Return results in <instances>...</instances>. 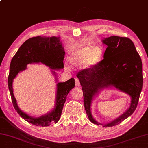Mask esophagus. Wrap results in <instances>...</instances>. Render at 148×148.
I'll return each instance as SVG.
<instances>
[{
    "label": "esophagus",
    "instance_id": "34e87169",
    "mask_svg": "<svg viewBox=\"0 0 148 148\" xmlns=\"http://www.w3.org/2000/svg\"><path fill=\"white\" fill-rule=\"evenodd\" d=\"M75 86H80V80L76 78L75 79Z\"/></svg>",
    "mask_w": 148,
    "mask_h": 148
}]
</instances>
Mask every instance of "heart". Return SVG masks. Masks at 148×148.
Instances as JSON below:
<instances>
[{"instance_id":"heart-1","label":"heart","mask_w":148,"mask_h":148,"mask_svg":"<svg viewBox=\"0 0 148 148\" xmlns=\"http://www.w3.org/2000/svg\"><path fill=\"white\" fill-rule=\"evenodd\" d=\"M104 56V50L99 46H87L74 49L69 53L68 60L72 66L82 64L84 69L94 68L101 62ZM68 69V66L66 65Z\"/></svg>"}]
</instances>
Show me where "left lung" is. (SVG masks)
Listing matches in <instances>:
<instances>
[{"label": "left lung", "mask_w": 148, "mask_h": 148, "mask_svg": "<svg viewBox=\"0 0 148 148\" xmlns=\"http://www.w3.org/2000/svg\"><path fill=\"white\" fill-rule=\"evenodd\" d=\"M102 41L107 46L104 59L94 68L79 72L77 78L82 88L84 103L89 119L93 124L107 127L120 124L136 110L143 89V64L130 38L111 36L102 38ZM113 87L131 97L130 106L113 121L99 123L91 114L92 100L102 90Z\"/></svg>", "instance_id": "8db88e82"}]
</instances>
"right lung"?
<instances>
[{
    "label": "right lung",
    "mask_w": 148,
    "mask_h": 148,
    "mask_svg": "<svg viewBox=\"0 0 148 148\" xmlns=\"http://www.w3.org/2000/svg\"><path fill=\"white\" fill-rule=\"evenodd\" d=\"M64 49L60 37L38 36L25 41L11 61L8 81L13 106L22 118L35 126L44 127L48 126L51 123L56 124L60 118L67 95L75 87V80L73 78L63 82L57 81V73L54 69L58 70L64 68ZM39 63L52 69L51 71L56 77L57 82L56 96L54 108L51 111L40 117H33L19 108L13 94L12 82L18 73L25 70L27 65Z\"/></svg>",
    "instance_id": "obj_1"
}]
</instances>
